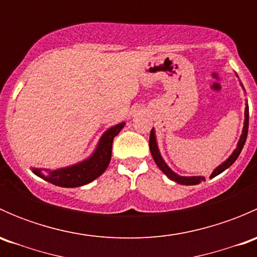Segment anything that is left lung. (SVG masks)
I'll return each mask as SVG.
<instances>
[{
    "label": "left lung",
    "instance_id": "left-lung-1",
    "mask_svg": "<svg viewBox=\"0 0 257 257\" xmlns=\"http://www.w3.org/2000/svg\"><path fill=\"white\" fill-rule=\"evenodd\" d=\"M247 132H248V105L246 104V108H245V123H243L242 134H241L240 141H239V143H237L236 149H235L234 153H232V154L230 155L229 159L225 160V162L222 163L221 165H219V167H217L216 169H215L214 172L211 173L210 178L216 177V175H219L220 173H222V172H224V170H226L227 168L231 167V165L234 164L235 160H236L237 158H239L241 150H242V148H243V144H245V142H246V138H247ZM149 148H150V153H152L153 159H154V162L157 163V165H158V167H159V169L162 170V172L164 173V174L167 175V177L169 178L170 180H174L175 183L183 184V185H196V184L201 183V181H205V178H204V177H180V175L175 174V173L173 172V170L170 169V168L168 167L167 164H165V162H164V160H163L162 155H160L159 149H158L154 129H152V132H150Z\"/></svg>",
    "mask_w": 257,
    "mask_h": 257
}]
</instances>
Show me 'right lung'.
<instances>
[{"instance_id": "add662e5", "label": "right lung", "mask_w": 257, "mask_h": 257, "mask_svg": "<svg viewBox=\"0 0 257 257\" xmlns=\"http://www.w3.org/2000/svg\"><path fill=\"white\" fill-rule=\"evenodd\" d=\"M124 124L125 123L116 124L108 129L100 138L94 153L88 159L83 160L78 164L57 170L33 168L32 172L48 183L63 186V188H76V186H82L90 183L100 177L109 165L110 158H112L113 139L123 129Z\"/></svg>"}]
</instances>
